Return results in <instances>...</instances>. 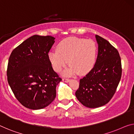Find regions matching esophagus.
<instances>
[{
	"instance_id": "esophagus-1",
	"label": "esophagus",
	"mask_w": 134,
	"mask_h": 134,
	"mask_svg": "<svg viewBox=\"0 0 134 134\" xmlns=\"http://www.w3.org/2000/svg\"><path fill=\"white\" fill-rule=\"evenodd\" d=\"M62 81L63 82H65V83H68V82L69 81V79H66V78H63L62 79Z\"/></svg>"
}]
</instances>
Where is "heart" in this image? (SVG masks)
Masks as SVG:
<instances>
[{
  "instance_id": "obj_1",
  "label": "heart",
  "mask_w": 134,
  "mask_h": 134,
  "mask_svg": "<svg viewBox=\"0 0 134 134\" xmlns=\"http://www.w3.org/2000/svg\"><path fill=\"white\" fill-rule=\"evenodd\" d=\"M98 49L93 40L69 37L59 43L56 51L48 53V59L55 72H60L66 65H70L64 74L83 75L93 69L96 63Z\"/></svg>"
}]
</instances>
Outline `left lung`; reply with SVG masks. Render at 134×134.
<instances>
[{"label":"left lung","mask_w":134,"mask_h":134,"mask_svg":"<svg viewBox=\"0 0 134 134\" xmlns=\"http://www.w3.org/2000/svg\"><path fill=\"white\" fill-rule=\"evenodd\" d=\"M98 44L97 59L91 71L80 80L75 92L77 99L86 107H102L114 95L122 76L118 51L108 41L95 35Z\"/></svg>","instance_id":"1"}]
</instances>
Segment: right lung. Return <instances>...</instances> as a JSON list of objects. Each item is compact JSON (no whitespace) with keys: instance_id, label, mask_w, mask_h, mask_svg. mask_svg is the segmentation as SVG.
Segmentation results:
<instances>
[{"instance_id":"1","label":"right lung","mask_w":134,"mask_h":134,"mask_svg":"<svg viewBox=\"0 0 134 134\" xmlns=\"http://www.w3.org/2000/svg\"><path fill=\"white\" fill-rule=\"evenodd\" d=\"M51 36L34 35L12 51L8 60V84L23 105L40 110L56 96V86L62 81L53 70L48 52L55 42Z\"/></svg>"}]
</instances>
